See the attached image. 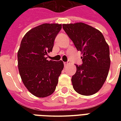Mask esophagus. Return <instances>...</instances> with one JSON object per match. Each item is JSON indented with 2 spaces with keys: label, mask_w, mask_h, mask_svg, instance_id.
I'll return each instance as SVG.
<instances>
[{
  "label": "esophagus",
  "mask_w": 121,
  "mask_h": 121,
  "mask_svg": "<svg viewBox=\"0 0 121 121\" xmlns=\"http://www.w3.org/2000/svg\"><path fill=\"white\" fill-rule=\"evenodd\" d=\"M63 64H64V65H65V66L68 65H69V62H64V63H63Z\"/></svg>",
  "instance_id": "obj_1"
}]
</instances>
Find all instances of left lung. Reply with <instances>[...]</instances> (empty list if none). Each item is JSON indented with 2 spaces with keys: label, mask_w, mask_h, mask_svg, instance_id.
I'll use <instances>...</instances> for the list:
<instances>
[{
  "label": "left lung",
  "mask_w": 121,
  "mask_h": 121,
  "mask_svg": "<svg viewBox=\"0 0 121 121\" xmlns=\"http://www.w3.org/2000/svg\"><path fill=\"white\" fill-rule=\"evenodd\" d=\"M63 30L83 56L82 65H76L72 84L78 93L89 96L100 90L110 67L109 46L101 32L83 22L63 24Z\"/></svg>",
  "instance_id": "obj_1"
}]
</instances>
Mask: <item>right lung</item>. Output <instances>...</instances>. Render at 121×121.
Listing matches in <instances>:
<instances>
[{"label":"right lung","instance_id":"1","mask_svg":"<svg viewBox=\"0 0 121 121\" xmlns=\"http://www.w3.org/2000/svg\"><path fill=\"white\" fill-rule=\"evenodd\" d=\"M61 25L45 23L32 28L22 38L17 53L18 68L23 84L37 97H46L54 92L63 62L47 60L52 52Z\"/></svg>","mask_w":121,"mask_h":121}]
</instances>
